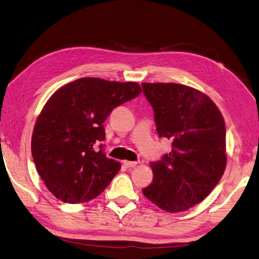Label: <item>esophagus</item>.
Masks as SVG:
<instances>
[{
  "instance_id": "obj_1",
  "label": "esophagus",
  "mask_w": 259,
  "mask_h": 259,
  "mask_svg": "<svg viewBox=\"0 0 259 259\" xmlns=\"http://www.w3.org/2000/svg\"><path fill=\"white\" fill-rule=\"evenodd\" d=\"M123 163H124V166L125 167H127V168H133V167H135L136 165H137V161H128V160H124L123 161Z\"/></svg>"
}]
</instances>
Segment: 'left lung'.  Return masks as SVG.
Returning a JSON list of instances; mask_svg holds the SVG:
<instances>
[{
  "instance_id": "obj_1",
  "label": "left lung",
  "mask_w": 259,
  "mask_h": 259,
  "mask_svg": "<svg viewBox=\"0 0 259 259\" xmlns=\"http://www.w3.org/2000/svg\"><path fill=\"white\" fill-rule=\"evenodd\" d=\"M142 87L154 109L157 133L172 142L169 154L150 162L154 179L143 193L161 210L186 211L207 197L224 174V118L209 97L191 87Z\"/></svg>"
}]
</instances>
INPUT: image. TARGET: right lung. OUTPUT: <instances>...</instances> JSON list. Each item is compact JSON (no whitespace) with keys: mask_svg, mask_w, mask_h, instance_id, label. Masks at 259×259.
<instances>
[{"mask_svg":"<svg viewBox=\"0 0 259 259\" xmlns=\"http://www.w3.org/2000/svg\"><path fill=\"white\" fill-rule=\"evenodd\" d=\"M141 92L136 82L81 78L49 98L35 124L31 155L57 199L88 202L109 186L121 163L104 154L103 123L113 109Z\"/></svg>","mask_w":259,"mask_h":259,"instance_id":"add662e5","label":"right lung"}]
</instances>
